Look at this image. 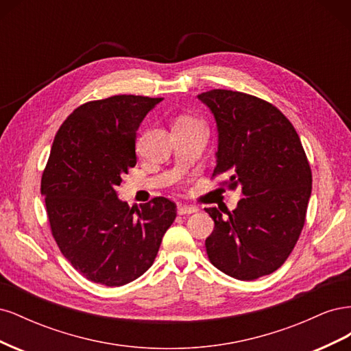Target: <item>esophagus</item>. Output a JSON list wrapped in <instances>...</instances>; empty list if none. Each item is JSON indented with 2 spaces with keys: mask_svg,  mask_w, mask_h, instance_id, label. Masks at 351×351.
<instances>
[{
  "mask_svg": "<svg viewBox=\"0 0 351 351\" xmlns=\"http://www.w3.org/2000/svg\"><path fill=\"white\" fill-rule=\"evenodd\" d=\"M193 212H197L196 206H190V205L178 206V214L180 215H189V214H193Z\"/></svg>",
  "mask_w": 351,
  "mask_h": 351,
  "instance_id": "esophagus-1",
  "label": "esophagus"
}]
</instances>
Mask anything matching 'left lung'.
<instances>
[{
	"instance_id": "8db88e82",
	"label": "left lung",
	"mask_w": 351,
	"mask_h": 351,
	"mask_svg": "<svg viewBox=\"0 0 351 351\" xmlns=\"http://www.w3.org/2000/svg\"><path fill=\"white\" fill-rule=\"evenodd\" d=\"M214 115V176H228L243 199L226 217L206 208L215 227L205 246L215 268L241 281L277 271L302 232L312 173L300 137L285 115L247 93L214 89L197 95Z\"/></svg>"
}]
</instances>
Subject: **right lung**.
I'll list each match as a JSON object with an SVG mask.
<instances>
[{"label":"right lung","mask_w":351,"mask_h":351,"mask_svg":"<svg viewBox=\"0 0 351 351\" xmlns=\"http://www.w3.org/2000/svg\"><path fill=\"white\" fill-rule=\"evenodd\" d=\"M162 98L117 95L80 105L56 134L40 193L52 236L84 278L120 287L152 267L176 204L130 208L115 187L136 165V132Z\"/></svg>","instance_id":"right-lung-1"}]
</instances>
